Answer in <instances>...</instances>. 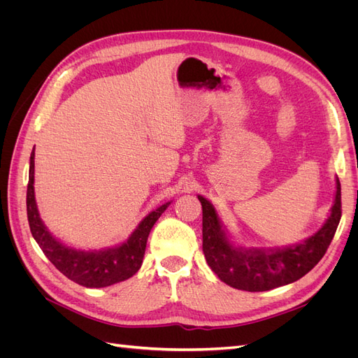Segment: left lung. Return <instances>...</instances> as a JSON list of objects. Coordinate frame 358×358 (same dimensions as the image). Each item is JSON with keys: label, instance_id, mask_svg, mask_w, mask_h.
Here are the masks:
<instances>
[{"label": "left lung", "instance_id": "obj_1", "mask_svg": "<svg viewBox=\"0 0 358 358\" xmlns=\"http://www.w3.org/2000/svg\"><path fill=\"white\" fill-rule=\"evenodd\" d=\"M203 208V252L218 278L237 289L268 291L294 282L318 264L327 252L342 216L341 182L336 179V199L322 229L297 246L279 251L234 248L221 230L212 204L199 196Z\"/></svg>", "mask_w": 358, "mask_h": 358}]
</instances>
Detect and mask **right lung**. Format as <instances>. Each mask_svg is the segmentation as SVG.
<instances>
[{
	"instance_id": "1",
	"label": "right lung",
	"mask_w": 358,
	"mask_h": 358,
	"mask_svg": "<svg viewBox=\"0 0 358 358\" xmlns=\"http://www.w3.org/2000/svg\"><path fill=\"white\" fill-rule=\"evenodd\" d=\"M169 204L170 203L162 204L157 210L150 212L140 222L131 237L121 246L99 252L74 251V249L59 243L55 237H52L40 220L34 199V150L31 152L29 180L27 188V215L32 237L41 248V251L50 259V263L62 275H66L79 285L88 288L109 287L116 282H122V280L137 273L143 262L148 236L161 213L169 208Z\"/></svg>"
}]
</instances>
